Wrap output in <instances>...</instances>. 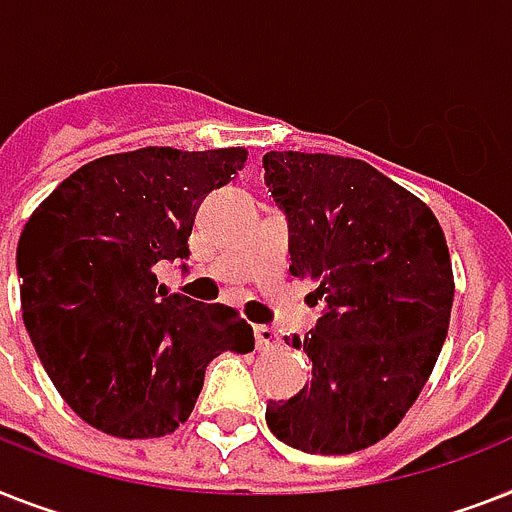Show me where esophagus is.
I'll return each instance as SVG.
<instances>
[{"label":"esophagus","mask_w":512,"mask_h":512,"mask_svg":"<svg viewBox=\"0 0 512 512\" xmlns=\"http://www.w3.org/2000/svg\"><path fill=\"white\" fill-rule=\"evenodd\" d=\"M255 342L260 352H273L281 347V336L270 326H255Z\"/></svg>","instance_id":"esophagus-1"}]
</instances>
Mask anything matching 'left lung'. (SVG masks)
Masks as SVG:
<instances>
[{"label": "left lung", "instance_id": "8db88e82", "mask_svg": "<svg viewBox=\"0 0 512 512\" xmlns=\"http://www.w3.org/2000/svg\"><path fill=\"white\" fill-rule=\"evenodd\" d=\"M265 186L289 223L292 276L326 310L294 350L313 381L268 402V429L310 455L384 439L418 400L450 326V249L421 199L355 157L268 152Z\"/></svg>", "mask_w": 512, "mask_h": 512}]
</instances>
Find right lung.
<instances>
[{
	"label": "right lung",
	"instance_id": "add662e5",
	"mask_svg": "<svg viewBox=\"0 0 512 512\" xmlns=\"http://www.w3.org/2000/svg\"><path fill=\"white\" fill-rule=\"evenodd\" d=\"M247 149L147 147L86 162L28 218L18 242L23 323L54 389L120 439L176 431L220 352H252L236 310L157 284L189 260L202 199L242 170Z\"/></svg>",
	"mask_w": 512,
	"mask_h": 512
}]
</instances>
